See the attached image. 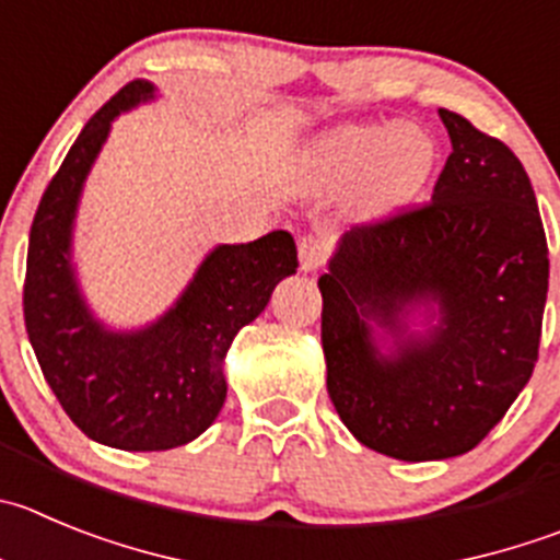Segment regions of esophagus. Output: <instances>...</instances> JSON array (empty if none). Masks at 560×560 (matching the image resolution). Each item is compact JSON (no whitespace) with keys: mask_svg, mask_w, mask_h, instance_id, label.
<instances>
[{"mask_svg":"<svg viewBox=\"0 0 560 560\" xmlns=\"http://www.w3.org/2000/svg\"><path fill=\"white\" fill-rule=\"evenodd\" d=\"M328 254H331V243L326 234H306L298 243V256H301V270H320L326 265Z\"/></svg>","mask_w":560,"mask_h":560,"instance_id":"34e87169","label":"esophagus"}]
</instances>
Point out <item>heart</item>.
I'll return each mask as SVG.
<instances>
[{
  "mask_svg": "<svg viewBox=\"0 0 560 560\" xmlns=\"http://www.w3.org/2000/svg\"><path fill=\"white\" fill-rule=\"evenodd\" d=\"M317 171L334 187L362 182L373 209H389L415 196L436 165V143L411 124H357L317 149Z\"/></svg>",
  "mask_w": 560,
  "mask_h": 560,
  "instance_id": "obj_1",
  "label": "heart"
}]
</instances>
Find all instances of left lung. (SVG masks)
I'll return each mask as SVG.
<instances>
[{
	"label": "left lung",
	"instance_id": "8db88e82",
	"mask_svg": "<svg viewBox=\"0 0 560 560\" xmlns=\"http://www.w3.org/2000/svg\"><path fill=\"white\" fill-rule=\"evenodd\" d=\"M439 115L453 151L431 201L353 223L317 281L334 409L362 445L404 462L462 456L503 420L539 359L550 279L522 162L464 115ZM422 300L440 301V328L381 358L366 320L397 332Z\"/></svg>",
	"mask_w": 560,
	"mask_h": 560
}]
</instances>
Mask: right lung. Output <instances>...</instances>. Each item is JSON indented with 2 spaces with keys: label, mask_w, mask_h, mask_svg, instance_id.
<instances>
[{
  "label": "right lung",
  "mask_w": 560,
  "mask_h": 560,
  "mask_svg": "<svg viewBox=\"0 0 560 560\" xmlns=\"http://www.w3.org/2000/svg\"><path fill=\"white\" fill-rule=\"evenodd\" d=\"M143 98H151L149 82L124 85L68 149L33 218L24 276V326L46 384L85 436L118 451H168L215 422L229 345L298 268L290 232L218 245L154 326L113 334L93 320L68 259L77 198L109 121Z\"/></svg>",
  "instance_id": "add662e5"
}]
</instances>
